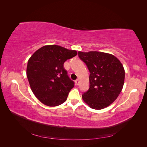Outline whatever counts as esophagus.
I'll return each mask as SVG.
<instances>
[{
  "label": "esophagus",
  "mask_w": 147,
  "mask_h": 147,
  "mask_svg": "<svg viewBox=\"0 0 147 147\" xmlns=\"http://www.w3.org/2000/svg\"><path fill=\"white\" fill-rule=\"evenodd\" d=\"M75 84H77V85H78V84H79V80H78L77 79V80H75Z\"/></svg>",
  "instance_id": "esophagus-1"
}]
</instances>
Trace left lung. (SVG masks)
<instances>
[{
    "mask_svg": "<svg viewBox=\"0 0 147 147\" xmlns=\"http://www.w3.org/2000/svg\"><path fill=\"white\" fill-rule=\"evenodd\" d=\"M78 56L90 71V88L82 95L91 108L103 109L117 99L121 92L125 72L115 56L99 51H78Z\"/></svg>",
    "mask_w": 147,
    "mask_h": 147,
    "instance_id": "1",
    "label": "left lung"
}]
</instances>
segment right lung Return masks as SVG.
Wrapping results in <instances>:
<instances>
[{"label": "right lung", "mask_w": 147, "mask_h": 147, "mask_svg": "<svg viewBox=\"0 0 147 147\" xmlns=\"http://www.w3.org/2000/svg\"><path fill=\"white\" fill-rule=\"evenodd\" d=\"M77 55L75 50L53 45L42 47L30 57L26 74L31 90L42 103L55 107L66 100L74 82L64 63Z\"/></svg>", "instance_id": "right-lung-1"}]
</instances>
